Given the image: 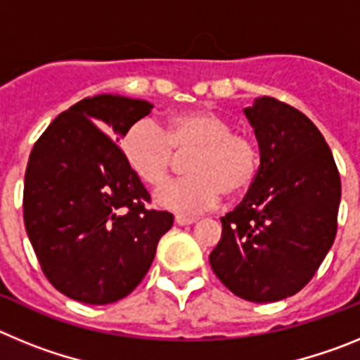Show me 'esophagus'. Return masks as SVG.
Segmentation results:
<instances>
[{
	"instance_id": "obj_1",
	"label": "esophagus",
	"mask_w": 360,
	"mask_h": 360,
	"mask_svg": "<svg viewBox=\"0 0 360 360\" xmlns=\"http://www.w3.org/2000/svg\"><path fill=\"white\" fill-rule=\"evenodd\" d=\"M174 221H176V225H182V227H186V225L195 224L196 218H191V216H176V218H174Z\"/></svg>"
}]
</instances>
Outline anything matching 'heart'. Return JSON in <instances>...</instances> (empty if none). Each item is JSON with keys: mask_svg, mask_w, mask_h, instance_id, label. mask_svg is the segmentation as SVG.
<instances>
[{"mask_svg": "<svg viewBox=\"0 0 360 360\" xmlns=\"http://www.w3.org/2000/svg\"><path fill=\"white\" fill-rule=\"evenodd\" d=\"M193 151L189 176L167 182L155 193L162 209L176 214H198L216 207L224 193L238 196L254 184L259 171V149L250 136L232 131L231 120L212 110L174 113L165 131L151 119L133 122L122 136L124 158L148 186H160L174 153Z\"/></svg>", "mask_w": 360, "mask_h": 360, "instance_id": "1", "label": "heart"}]
</instances>
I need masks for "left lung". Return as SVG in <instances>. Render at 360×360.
Returning a JSON list of instances; mask_svg holds the SVG:
<instances>
[{"mask_svg":"<svg viewBox=\"0 0 360 360\" xmlns=\"http://www.w3.org/2000/svg\"><path fill=\"white\" fill-rule=\"evenodd\" d=\"M243 113L259 146V171L221 218L209 263L238 297L274 303L297 294L328 254L341 178L324 136L299 110L257 97Z\"/></svg>","mask_w":360,"mask_h":360,"instance_id":"8db88e82","label":"left lung"}]
</instances>
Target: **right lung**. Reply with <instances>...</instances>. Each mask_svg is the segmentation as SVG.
I'll return each mask as SVG.
<instances>
[{"instance_id":"add662e5","label":"right lung","mask_w":360,"mask_h":360,"mask_svg":"<svg viewBox=\"0 0 360 360\" xmlns=\"http://www.w3.org/2000/svg\"><path fill=\"white\" fill-rule=\"evenodd\" d=\"M151 110L117 94L86 97L32 149L25 227L44 276L70 299L108 304L131 294L173 227L171 212L144 207L149 193L112 142Z\"/></svg>"}]
</instances>
